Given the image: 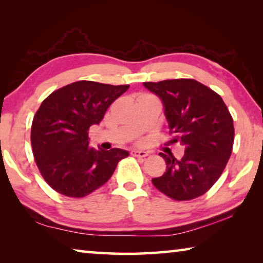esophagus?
Here are the masks:
<instances>
[{"mask_svg":"<svg viewBox=\"0 0 263 263\" xmlns=\"http://www.w3.org/2000/svg\"><path fill=\"white\" fill-rule=\"evenodd\" d=\"M131 154L133 157H138V158H146L148 155V152H146V151H139V149H133Z\"/></svg>","mask_w":263,"mask_h":263,"instance_id":"obj_1","label":"esophagus"}]
</instances>
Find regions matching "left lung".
I'll use <instances>...</instances> for the list:
<instances>
[{"instance_id": "8db88e82", "label": "left lung", "mask_w": 263, "mask_h": 263, "mask_svg": "<svg viewBox=\"0 0 263 263\" xmlns=\"http://www.w3.org/2000/svg\"><path fill=\"white\" fill-rule=\"evenodd\" d=\"M161 100L173 139L184 146L180 160L160 155L167 164L152 179L157 189L175 201L199 197L219 179L232 153L233 119L221 97L193 79L144 82Z\"/></svg>"}]
</instances>
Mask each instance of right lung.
<instances>
[{
  "mask_svg": "<svg viewBox=\"0 0 263 263\" xmlns=\"http://www.w3.org/2000/svg\"><path fill=\"white\" fill-rule=\"evenodd\" d=\"M94 81L67 84L44 100L31 127V145L39 172L51 188L68 197H84L114 174L125 149H94L88 130L128 89Z\"/></svg>",
  "mask_w": 263,
  "mask_h": 263,
  "instance_id": "1",
  "label": "right lung"
}]
</instances>
